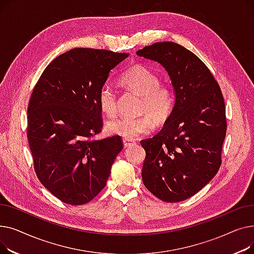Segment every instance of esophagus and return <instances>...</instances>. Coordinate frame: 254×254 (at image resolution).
Segmentation results:
<instances>
[{
    "label": "esophagus",
    "mask_w": 254,
    "mask_h": 254,
    "mask_svg": "<svg viewBox=\"0 0 254 254\" xmlns=\"http://www.w3.org/2000/svg\"><path fill=\"white\" fill-rule=\"evenodd\" d=\"M123 142H124L125 147H129L130 145L135 144V141H132V140H130V139H124V140H123Z\"/></svg>",
    "instance_id": "obj_1"
}]
</instances>
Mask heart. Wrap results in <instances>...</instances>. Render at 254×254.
<instances>
[{"instance_id": "heart-1", "label": "heart", "mask_w": 254, "mask_h": 254, "mask_svg": "<svg viewBox=\"0 0 254 254\" xmlns=\"http://www.w3.org/2000/svg\"><path fill=\"white\" fill-rule=\"evenodd\" d=\"M119 83L126 88L141 96L140 113L138 117H118L109 120L106 131L112 136L125 139H136L148 135L156 125H164L174 108V93L172 86L161 82L159 76L144 64H134L127 69L119 77ZM117 95L108 84L101 87L98 103L101 111L107 116L116 113Z\"/></svg>"}]
</instances>
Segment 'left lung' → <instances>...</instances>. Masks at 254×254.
I'll return each instance as SVG.
<instances>
[{
    "label": "left lung",
    "mask_w": 254,
    "mask_h": 254,
    "mask_svg": "<svg viewBox=\"0 0 254 254\" xmlns=\"http://www.w3.org/2000/svg\"><path fill=\"white\" fill-rule=\"evenodd\" d=\"M137 55L161 64L175 92L162 130L141 141L146 152L143 183L164 202H181L201 190L220 168L226 134L222 92L207 65L177 43L157 42Z\"/></svg>",
    "instance_id": "obj_1"
}]
</instances>
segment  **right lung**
I'll use <instances>...</instances> for the list:
<instances>
[{
    "mask_svg": "<svg viewBox=\"0 0 254 254\" xmlns=\"http://www.w3.org/2000/svg\"><path fill=\"white\" fill-rule=\"evenodd\" d=\"M128 53L74 48L40 76L28 107V140L36 175L62 202L83 205L106 185L124 143L102 140L98 95L112 69Z\"/></svg>",
    "mask_w": 254,
    "mask_h": 254,
    "instance_id": "1",
    "label": "right lung"
}]
</instances>
